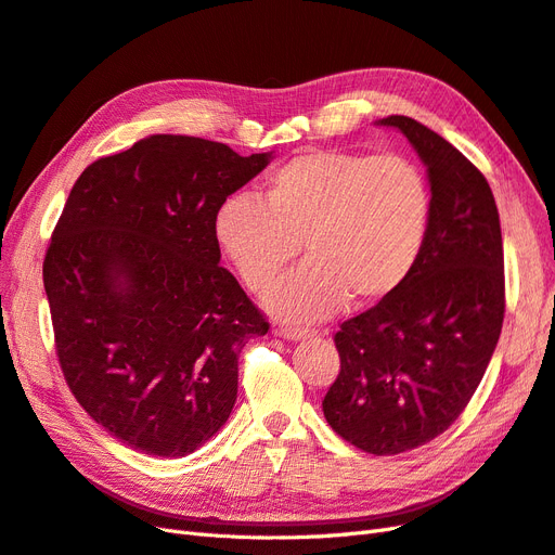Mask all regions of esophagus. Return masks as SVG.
Listing matches in <instances>:
<instances>
[{"label": "esophagus", "instance_id": "1", "mask_svg": "<svg viewBox=\"0 0 555 555\" xmlns=\"http://www.w3.org/2000/svg\"><path fill=\"white\" fill-rule=\"evenodd\" d=\"M279 332H281L283 339H291V341H299V339L311 337V330H307V327H295V325H281Z\"/></svg>", "mask_w": 555, "mask_h": 555}]
</instances>
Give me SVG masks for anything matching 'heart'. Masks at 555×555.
Returning a JSON list of instances; mask_svg holds the SVG:
<instances>
[{"label":"heart","instance_id":"b5f03b06","mask_svg":"<svg viewBox=\"0 0 555 555\" xmlns=\"http://www.w3.org/2000/svg\"><path fill=\"white\" fill-rule=\"evenodd\" d=\"M430 220V183L406 157L313 151L267 179L264 204L230 195L214 232L258 295L276 286L305 246L309 262L269 307L293 321H319L348 297L367 307L398 291L414 272Z\"/></svg>","mask_w":555,"mask_h":555}]
</instances>
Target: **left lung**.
Returning <instances> with one entry per match:
<instances>
[{
  "label": "left lung",
  "instance_id": "1",
  "mask_svg": "<svg viewBox=\"0 0 555 555\" xmlns=\"http://www.w3.org/2000/svg\"><path fill=\"white\" fill-rule=\"evenodd\" d=\"M376 125L400 130L425 165L430 232L402 286L341 323L323 414L353 447L395 455L449 430L481 384L502 332L504 253L483 173L414 118Z\"/></svg>",
  "mask_w": 555,
  "mask_h": 555
}]
</instances>
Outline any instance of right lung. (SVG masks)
I'll list each match as a JSON object with an SVG mask.
<instances>
[{
  "label": "right lung",
  "instance_id": "add662e5",
  "mask_svg": "<svg viewBox=\"0 0 555 555\" xmlns=\"http://www.w3.org/2000/svg\"><path fill=\"white\" fill-rule=\"evenodd\" d=\"M269 160L151 134L74 183L43 288L74 398L122 444L183 457L230 418L240 351L269 323L220 267L214 218Z\"/></svg>",
  "mask_w": 555,
  "mask_h": 555
}]
</instances>
